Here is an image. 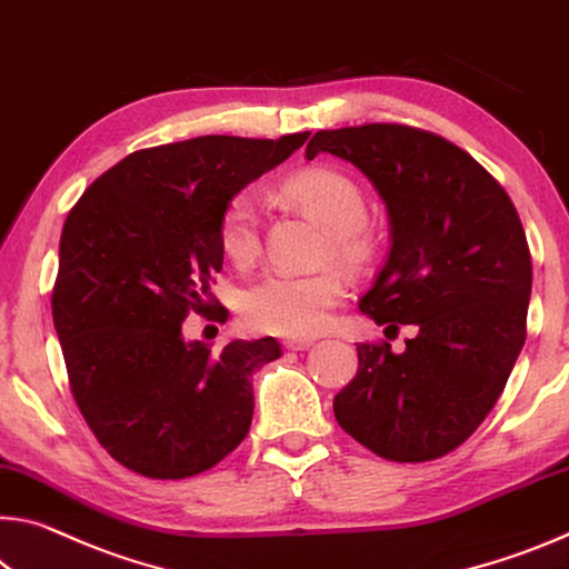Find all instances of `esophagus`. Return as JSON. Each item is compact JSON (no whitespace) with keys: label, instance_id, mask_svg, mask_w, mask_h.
<instances>
[{"label":"esophagus","instance_id":"1","mask_svg":"<svg viewBox=\"0 0 569 569\" xmlns=\"http://www.w3.org/2000/svg\"><path fill=\"white\" fill-rule=\"evenodd\" d=\"M283 347H286L288 351H303V349L313 347V339H286Z\"/></svg>","mask_w":569,"mask_h":569}]
</instances>
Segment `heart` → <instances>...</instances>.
I'll return each mask as SVG.
<instances>
[{
    "instance_id": "b5f03b06",
    "label": "heart",
    "mask_w": 569,
    "mask_h": 569,
    "mask_svg": "<svg viewBox=\"0 0 569 569\" xmlns=\"http://www.w3.org/2000/svg\"><path fill=\"white\" fill-rule=\"evenodd\" d=\"M288 200L301 204L331 232L333 256L347 263H362L369 252L367 202L347 174L327 167L296 171L283 184ZM220 248L236 266H250L260 252V207L250 192L230 197L220 214ZM347 293L337 270L288 273L268 270L240 291L238 309L250 329L276 337L301 339L327 327L331 311Z\"/></svg>"
}]
</instances>
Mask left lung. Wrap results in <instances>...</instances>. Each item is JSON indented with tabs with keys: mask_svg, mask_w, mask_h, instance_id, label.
<instances>
[{
	"mask_svg": "<svg viewBox=\"0 0 569 569\" xmlns=\"http://www.w3.org/2000/svg\"><path fill=\"white\" fill-rule=\"evenodd\" d=\"M355 164L390 220V252L359 309L415 323L402 355L359 345L333 415L387 461L458 448L499 400L527 339L531 258L509 194L456 143L400 123L319 131L306 147Z\"/></svg>",
	"mask_w": 569,
	"mask_h": 569,
	"instance_id": "left-lung-1",
	"label": "left lung"
}]
</instances>
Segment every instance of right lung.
Returning a JSON list of instances; mask_svg holds the SVG:
<instances>
[{"label":"right lung","instance_id":"1","mask_svg":"<svg viewBox=\"0 0 569 569\" xmlns=\"http://www.w3.org/2000/svg\"><path fill=\"white\" fill-rule=\"evenodd\" d=\"M306 139L197 137L133 151L70 210L52 321L80 412L131 471L187 479L248 436L252 375L281 345L238 339L212 355L184 339L182 321L210 311L224 204Z\"/></svg>","mask_w":569,"mask_h":569}]
</instances>
